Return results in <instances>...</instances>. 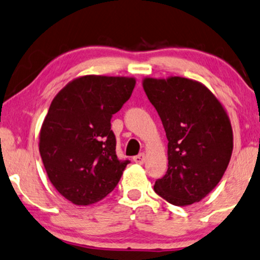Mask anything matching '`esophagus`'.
<instances>
[{"label":"esophagus","instance_id":"1","mask_svg":"<svg viewBox=\"0 0 260 260\" xmlns=\"http://www.w3.org/2000/svg\"><path fill=\"white\" fill-rule=\"evenodd\" d=\"M133 160L137 162V164H144L145 160H146V157H145L144 153H140L136 155V157H133Z\"/></svg>","mask_w":260,"mask_h":260}]
</instances>
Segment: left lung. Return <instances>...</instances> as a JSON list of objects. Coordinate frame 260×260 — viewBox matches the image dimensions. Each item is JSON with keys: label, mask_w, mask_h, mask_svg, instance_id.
<instances>
[{"label": "left lung", "mask_w": 260, "mask_h": 260, "mask_svg": "<svg viewBox=\"0 0 260 260\" xmlns=\"http://www.w3.org/2000/svg\"><path fill=\"white\" fill-rule=\"evenodd\" d=\"M143 86L168 138V171L154 191L175 206L206 197L221 181L233 151L226 110L202 83L183 77L145 78Z\"/></svg>", "instance_id": "1"}]
</instances>
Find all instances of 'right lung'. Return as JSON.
<instances>
[{
  "mask_svg": "<svg viewBox=\"0 0 260 260\" xmlns=\"http://www.w3.org/2000/svg\"><path fill=\"white\" fill-rule=\"evenodd\" d=\"M134 86L132 77L88 75L71 81L52 101L40 129L39 151L48 179L74 205L105 199L129 162L117 158L110 119Z\"/></svg>",
  "mask_w": 260,
  "mask_h": 260,
  "instance_id": "add662e5",
  "label": "right lung"
}]
</instances>
